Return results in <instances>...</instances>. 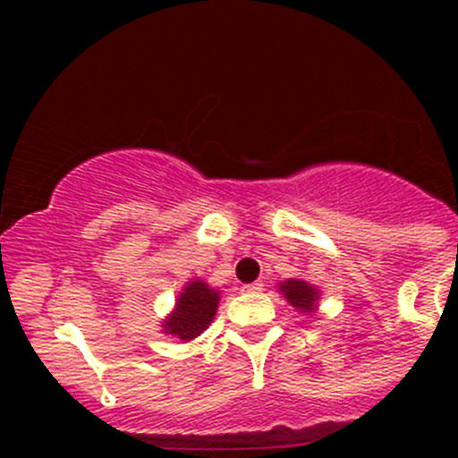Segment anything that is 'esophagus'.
I'll return each mask as SVG.
<instances>
[{
	"label": "esophagus",
	"mask_w": 458,
	"mask_h": 458,
	"mask_svg": "<svg viewBox=\"0 0 458 458\" xmlns=\"http://www.w3.org/2000/svg\"><path fill=\"white\" fill-rule=\"evenodd\" d=\"M243 293H248V294H250V293H261V290H263V284H261V281H255V284H248V285H243Z\"/></svg>",
	"instance_id": "34e87169"
}]
</instances>
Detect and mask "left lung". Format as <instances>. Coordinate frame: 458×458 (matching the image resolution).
Listing matches in <instances>:
<instances>
[{"label":"left lung","mask_w":458,"mask_h":458,"mask_svg":"<svg viewBox=\"0 0 458 458\" xmlns=\"http://www.w3.org/2000/svg\"><path fill=\"white\" fill-rule=\"evenodd\" d=\"M279 293L284 294L285 301L294 308L297 312L303 315H315L318 310V299H321V290L317 285H312L306 279H285L276 284Z\"/></svg>","instance_id":"obj_1"}]
</instances>
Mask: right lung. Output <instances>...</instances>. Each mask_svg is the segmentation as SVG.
I'll return each mask as SVG.
<instances>
[{"label": "right lung", "mask_w": 458, "mask_h": 458, "mask_svg": "<svg viewBox=\"0 0 458 458\" xmlns=\"http://www.w3.org/2000/svg\"><path fill=\"white\" fill-rule=\"evenodd\" d=\"M216 308H219V290L210 288L203 279L186 281L179 297L174 299L173 312L161 321V330L188 344L210 326Z\"/></svg>", "instance_id": "obj_1"}]
</instances>
